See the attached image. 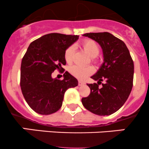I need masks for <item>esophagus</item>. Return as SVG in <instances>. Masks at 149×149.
Returning <instances> with one entry per match:
<instances>
[{
	"instance_id": "obj_1",
	"label": "esophagus",
	"mask_w": 149,
	"mask_h": 149,
	"mask_svg": "<svg viewBox=\"0 0 149 149\" xmlns=\"http://www.w3.org/2000/svg\"><path fill=\"white\" fill-rule=\"evenodd\" d=\"M85 84V83L83 81H79V86H83Z\"/></svg>"
}]
</instances>
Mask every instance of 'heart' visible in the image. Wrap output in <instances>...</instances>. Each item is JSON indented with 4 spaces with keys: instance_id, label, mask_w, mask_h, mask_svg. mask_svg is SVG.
<instances>
[{
    "instance_id": "obj_1",
    "label": "heart",
    "mask_w": 149,
    "mask_h": 149,
    "mask_svg": "<svg viewBox=\"0 0 149 149\" xmlns=\"http://www.w3.org/2000/svg\"><path fill=\"white\" fill-rule=\"evenodd\" d=\"M81 46L83 47L84 50L87 53V55L90 58H95L98 55L99 52H100V48H99L98 45L94 41L91 40H84L81 42ZM73 52L74 49L72 46L68 47L65 49V54H64V58L68 63H70L73 61ZM69 72L71 75H73L74 77L77 79L83 80L86 78L88 77L89 75L94 73V69L91 66H87V67H80L77 65H72L69 68Z\"/></svg>"
}]
</instances>
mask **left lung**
Wrapping results in <instances>:
<instances>
[{"label":"left lung","mask_w":149,"mask_h":149,"mask_svg":"<svg viewBox=\"0 0 149 149\" xmlns=\"http://www.w3.org/2000/svg\"><path fill=\"white\" fill-rule=\"evenodd\" d=\"M102 49L104 62L91 79L97 84H87L91 93L82 98L84 107L96 115L105 116L115 113L124 104L133 87L134 64L124 42L109 32L86 33ZM103 80L105 83L100 88Z\"/></svg>","instance_id":"obj_1"}]
</instances>
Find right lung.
Segmentation results:
<instances>
[{"instance_id":"right-lung-1","label":"right lung","mask_w":149,"mask_h":149,"mask_svg":"<svg viewBox=\"0 0 149 149\" xmlns=\"http://www.w3.org/2000/svg\"><path fill=\"white\" fill-rule=\"evenodd\" d=\"M79 37L51 33L29 46L21 65L20 86L25 100L37 113L47 115L59 110L66 90L78 86L77 79L68 71L63 80L52 79V73L63 70L65 49Z\"/></svg>"}]
</instances>
